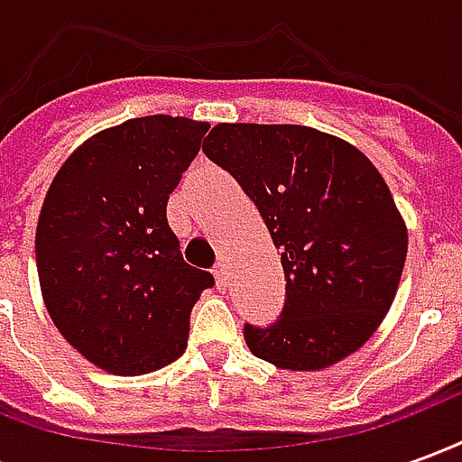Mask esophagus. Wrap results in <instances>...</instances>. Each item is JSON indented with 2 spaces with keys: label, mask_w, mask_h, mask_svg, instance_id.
<instances>
[{
  "label": "esophagus",
  "mask_w": 462,
  "mask_h": 462,
  "mask_svg": "<svg viewBox=\"0 0 462 462\" xmlns=\"http://www.w3.org/2000/svg\"><path fill=\"white\" fill-rule=\"evenodd\" d=\"M212 274H215V282H217V287L220 290H225L227 287V267L225 264H215V270H212Z\"/></svg>",
  "instance_id": "obj_1"
}]
</instances>
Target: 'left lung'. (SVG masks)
Instances as JSON below:
<instances>
[{"label": "left lung", "mask_w": 462, "mask_h": 462, "mask_svg": "<svg viewBox=\"0 0 462 462\" xmlns=\"http://www.w3.org/2000/svg\"><path fill=\"white\" fill-rule=\"evenodd\" d=\"M257 205L282 252L287 304L245 327L257 358L321 371L364 346L396 300L408 230L383 175L356 145L294 123H217L202 143Z\"/></svg>", "instance_id": "8db88e82"}]
</instances>
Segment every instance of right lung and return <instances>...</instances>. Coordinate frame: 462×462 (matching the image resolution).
<instances>
[{"label":"right lung","mask_w":462,"mask_h":462,"mask_svg":"<svg viewBox=\"0 0 462 462\" xmlns=\"http://www.w3.org/2000/svg\"><path fill=\"white\" fill-rule=\"evenodd\" d=\"M210 123L143 116L94 133L46 190L36 272L46 311L71 346L116 376L168 366L188 346L210 272L182 260L165 205Z\"/></svg>","instance_id":"obj_1"}]
</instances>
